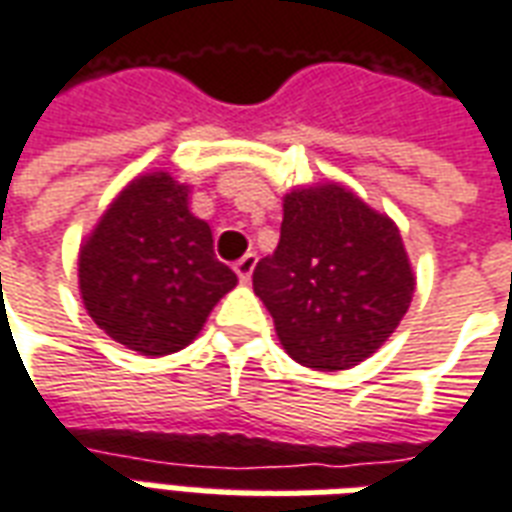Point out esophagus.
Wrapping results in <instances>:
<instances>
[{"label": "esophagus", "mask_w": 512, "mask_h": 512, "mask_svg": "<svg viewBox=\"0 0 512 512\" xmlns=\"http://www.w3.org/2000/svg\"><path fill=\"white\" fill-rule=\"evenodd\" d=\"M255 266H257V255L255 252H249V255L241 257L233 268H235V274H238V279L246 285V282L252 279V274H255Z\"/></svg>", "instance_id": "esophagus-1"}]
</instances>
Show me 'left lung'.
<instances>
[{
  "mask_svg": "<svg viewBox=\"0 0 512 512\" xmlns=\"http://www.w3.org/2000/svg\"><path fill=\"white\" fill-rule=\"evenodd\" d=\"M252 285L290 359L337 373L392 337L417 277L397 224L323 180L282 197L279 244L257 263Z\"/></svg>",
  "mask_w": 512,
  "mask_h": 512,
  "instance_id": "1",
  "label": "left lung"
}]
</instances>
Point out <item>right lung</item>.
Wrapping results in <instances>:
<instances>
[{
  "mask_svg": "<svg viewBox=\"0 0 512 512\" xmlns=\"http://www.w3.org/2000/svg\"><path fill=\"white\" fill-rule=\"evenodd\" d=\"M191 186L164 169L136 175L79 246L84 310L115 343L167 356L197 340L238 285L213 255L211 224L189 208Z\"/></svg>",
  "mask_w": 512,
  "mask_h": 512,
  "instance_id": "right-lung-1",
  "label": "right lung"
}]
</instances>
